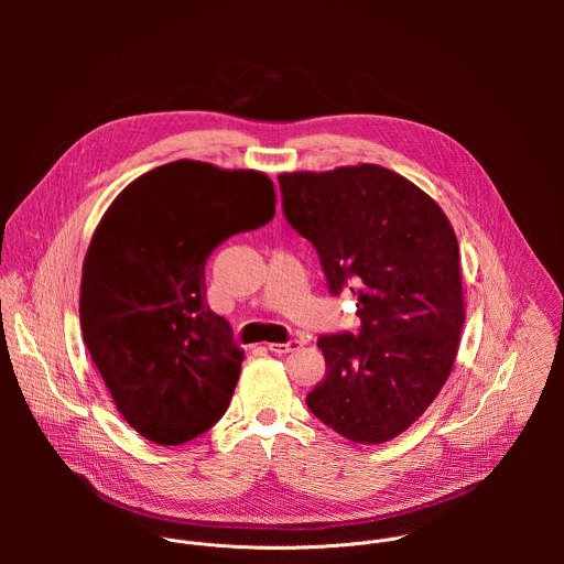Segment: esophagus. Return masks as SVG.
Listing matches in <instances>:
<instances>
[{
	"mask_svg": "<svg viewBox=\"0 0 564 564\" xmlns=\"http://www.w3.org/2000/svg\"><path fill=\"white\" fill-rule=\"evenodd\" d=\"M299 348H301V341H296V339H292L288 344H268V350L274 352V355H288V352L299 350Z\"/></svg>",
	"mask_w": 564,
	"mask_h": 564,
	"instance_id": "1",
	"label": "esophagus"
}]
</instances>
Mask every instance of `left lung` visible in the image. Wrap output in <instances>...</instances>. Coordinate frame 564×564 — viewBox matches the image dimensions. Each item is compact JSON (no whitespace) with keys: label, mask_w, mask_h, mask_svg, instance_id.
<instances>
[{"label":"left lung","mask_w":564,"mask_h":564,"mask_svg":"<svg viewBox=\"0 0 564 564\" xmlns=\"http://www.w3.org/2000/svg\"><path fill=\"white\" fill-rule=\"evenodd\" d=\"M279 185L330 292L350 290L361 318L359 337L316 341L326 377L307 409L355 444H383L424 415L457 357L464 294L453 225L415 183L370 163L281 174Z\"/></svg>","instance_id":"1"}]
</instances>
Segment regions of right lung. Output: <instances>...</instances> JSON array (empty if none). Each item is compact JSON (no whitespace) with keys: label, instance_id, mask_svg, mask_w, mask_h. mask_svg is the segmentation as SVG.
I'll return each instance as SVG.
<instances>
[{"label":"right lung","instance_id":"obj_1","mask_svg":"<svg viewBox=\"0 0 564 564\" xmlns=\"http://www.w3.org/2000/svg\"><path fill=\"white\" fill-rule=\"evenodd\" d=\"M254 170L174 160L129 183L83 263L79 328L116 409L142 437L176 446L227 411L243 350L205 301V261L225 238L274 216Z\"/></svg>","mask_w":564,"mask_h":564}]
</instances>
